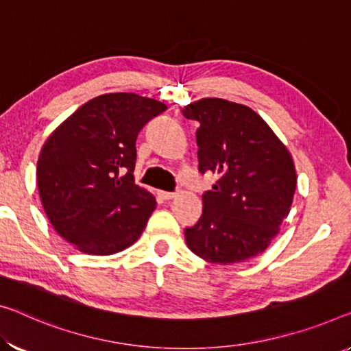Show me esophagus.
<instances>
[{
  "instance_id": "esophagus-1",
  "label": "esophagus",
  "mask_w": 351,
  "mask_h": 351,
  "mask_svg": "<svg viewBox=\"0 0 351 351\" xmlns=\"http://www.w3.org/2000/svg\"><path fill=\"white\" fill-rule=\"evenodd\" d=\"M160 196L165 199V201H171V199L177 197V193H168V191H160Z\"/></svg>"
}]
</instances>
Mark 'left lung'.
<instances>
[{"mask_svg": "<svg viewBox=\"0 0 351 351\" xmlns=\"http://www.w3.org/2000/svg\"><path fill=\"white\" fill-rule=\"evenodd\" d=\"M197 121L199 171L218 180L202 196V217L185 229L186 246L204 261L232 265L256 257L279 234L296 188L293 158L250 106L201 99L182 110Z\"/></svg>", "mask_w": 351, "mask_h": 351, "instance_id": "left-lung-1", "label": "left lung"}]
</instances>
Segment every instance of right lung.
<instances>
[{"mask_svg": "<svg viewBox=\"0 0 351 351\" xmlns=\"http://www.w3.org/2000/svg\"><path fill=\"white\" fill-rule=\"evenodd\" d=\"M165 104L132 93L86 101L42 145L37 188L48 219L78 251L110 256L139 239L157 207L134 183L138 133Z\"/></svg>", "mask_w": 351, "mask_h": 351, "instance_id": "1", "label": "right lung"}]
</instances>
